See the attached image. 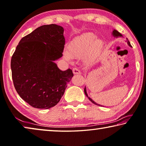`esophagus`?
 <instances>
[{
  "label": "esophagus",
  "instance_id": "1",
  "mask_svg": "<svg viewBox=\"0 0 146 146\" xmlns=\"http://www.w3.org/2000/svg\"><path fill=\"white\" fill-rule=\"evenodd\" d=\"M73 72L74 74H80V71L79 69L76 68V67H74L73 69Z\"/></svg>",
  "mask_w": 146,
  "mask_h": 146
}]
</instances>
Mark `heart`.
<instances>
[{
  "label": "heart",
  "mask_w": 146,
  "mask_h": 146,
  "mask_svg": "<svg viewBox=\"0 0 146 146\" xmlns=\"http://www.w3.org/2000/svg\"><path fill=\"white\" fill-rule=\"evenodd\" d=\"M103 42L101 39L96 38L92 33H85L77 36L71 40L67 46V51L64 52V57L70 60L72 57L82 58L87 56L90 62L97 60L102 54Z\"/></svg>",
  "instance_id": "heart-1"
}]
</instances>
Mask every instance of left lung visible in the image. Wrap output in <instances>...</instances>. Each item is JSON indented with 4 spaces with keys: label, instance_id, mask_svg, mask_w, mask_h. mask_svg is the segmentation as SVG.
<instances>
[{
    "label": "left lung",
    "instance_id": "obj_1",
    "mask_svg": "<svg viewBox=\"0 0 146 146\" xmlns=\"http://www.w3.org/2000/svg\"><path fill=\"white\" fill-rule=\"evenodd\" d=\"M113 35L115 36H122V35L120 33L117 31V30H113ZM127 43H128V44H129V45L130 46H131V44H130V42H129V39H128L127 38ZM84 93H85V95L88 98V99L90 100L91 102H92L93 104H96V105H98V104H96V103H95V102H94V101H93L92 99L90 98H89V97L88 96V95H87V93H86V88H84ZM98 106H100V105H98Z\"/></svg>",
    "mask_w": 146,
    "mask_h": 146
}]
</instances>
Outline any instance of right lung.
<instances>
[{"mask_svg":"<svg viewBox=\"0 0 146 146\" xmlns=\"http://www.w3.org/2000/svg\"><path fill=\"white\" fill-rule=\"evenodd\" d=\"M64 29L56 24L36 28L21 39L11 59L17 94L35 108L49 109L60 102L73 74L61 71L54 61L63 56Z\"/></svg>","mask_w":146,"mask_h":146,"instance_id":"1","label":"right lung"}]
</instances>
